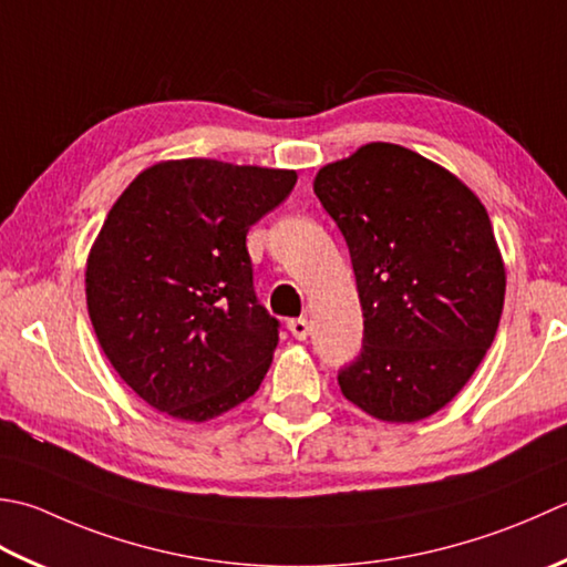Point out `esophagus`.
<instances>
[{"label":"esophagus","mask_w":567,"mask_h":567,"mask_svg":"<svg viewBox=\"0 0 567 567\" xmlns=\"http://www.w3.org/2000/svg\"><path fill=\"white\" fill-rule=\"evenodd\" d=\"M287 329L292 331V337L305 341L309 337V331H312V327H309V319L307 317H299V319H290L287 321Z\"/></svg>","instance_id":"obj_1"}]
</instances>
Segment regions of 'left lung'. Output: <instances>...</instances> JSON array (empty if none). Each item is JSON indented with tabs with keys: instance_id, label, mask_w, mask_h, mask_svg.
I'll return each instance as SVG.
<instances>
[{
	"instance_id": "1",
	"label": "left lung",
	"mask_w": 567,
	"mask_h": 567,
	"mask_svg": "<svg viewBox=\"0 0 567 567\" xmlns=\"http://www.w3.org/2000/svg\"><path fill=\"white\" fill-rule=\"evenodd\" d=\"M315 194L347 238L363 309L343 398L383 423L435 415L502 319L506 268L489 214L445 166L391 142L321 166Z\"/></svg>"
}]
</instances>
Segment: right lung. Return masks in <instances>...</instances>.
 <instances>
[{"instance_id": "1", "label": "right lung", "mask_w": 567, "mask_h": 567, "mask_svg": "<svg viewBox=\"0 0 567 567\" xmlns=\"http://www.w3.org/2000/svg\"><path fill=\"white\" fill-rule=\"evenodd\" d=\"M295 182V169L169 159L110 208L85 265L87 315L154 410L206 423L260 388L280 324L255 297L246 236Z\"/></svg>"}]
</instances>
